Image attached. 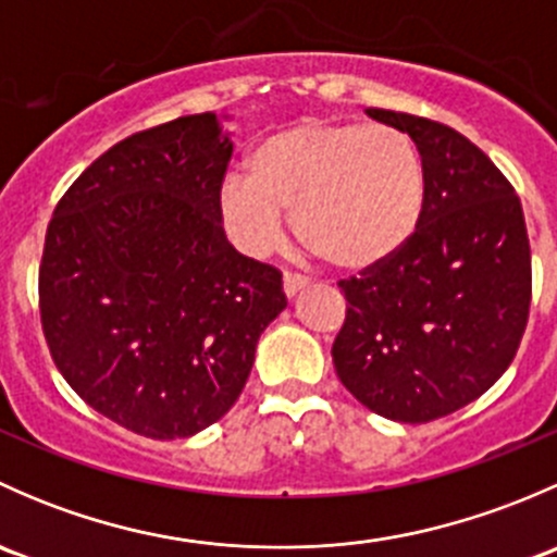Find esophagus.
<instances>
[{"instance_id":"esophagus-1","label":"esophagus","mask_w":557,"mask_h":557,"mask_svg":"<svg viewBox=\"0 0 557 557\" xmlns=\"http://www.w3.org/2000/svg\"><path fill=\"white\" fill-rule=\"evenodd\" d=\"M307 285H310V280H307L305 274L285 272V277H283V290H285V296H288V299H294V296L299 294V290H305Z\"/></svg>"}]
</instances>
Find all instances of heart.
Segmentation results:
<instances>
[{
  "mask_svg": "<svg viewBox=\"0 0 557 557\" xmlns=\"http://www.w3.org/2000/svg\"><path fill=\"white\" fill-rule=\"evenodd\" d=\"M250 174H228L218 194L221 223L245 252L267 256L294 210L299 239L331 267L363 272L396 256L425 210L423 156L393 126L307 121L252 148Z\"/></svg>",
  "mask_w": 557,
  "mask_h": 557,
  "instance_id": "obj_1",
  "label": "heart"
}]
</instances>
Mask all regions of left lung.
<instances>
[{"label": "left lung", "instance_id": "8db88e82", "mask_svg": "<svg viewBox=\"0 0 557 557\" xmlns=\"http://www.w3.org/2000/svg\"><path fill=\"white\" fill-rule=\"evenodd\" d=\"M423 156L418 232L385 263L339 280L345 325L331 356L372 412L429 423L480 398L512 363L531 307V245L512 183L445 123L367 110Z\"/></svg>", "mask_w": 557, "mask_h": 557}]
</instances>
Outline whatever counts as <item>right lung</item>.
Returning a JSON list of instances; mask_svg holds the SVG:
<instances>
[{"mask_svg":"<svg viewBox=\"0 0 557 557\" xmlns=\"http://www.w3.org/2000/svg\"><path fill=\"white\" fill-rule=\"evenodd\" d=\"M232 139L215 112L183 115L99 156L55 205L39 318L72 391L112 423L185 440L221 420L258 336L288 307L283 274L223 232Z\"/></svg>","mask_w":557,"mask_h":557,"instance_id":"right-lung-1","label":"right lung"}]
</instances>
